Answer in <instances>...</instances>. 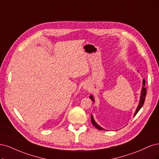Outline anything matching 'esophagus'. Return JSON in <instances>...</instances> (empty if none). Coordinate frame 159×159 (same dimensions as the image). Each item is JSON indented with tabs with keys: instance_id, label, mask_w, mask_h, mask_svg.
Returning <instances> with one entry per match:
<instances>
[{
	"instance_id": "esophagus-1",
	"label": "esophagus",
	"mask_w": 159,
	"mask_h": 159,
	"mask_svg": "<svg viewBox=\"0 0 159 159\" xmlns=\"http://www.w3.org/2000/svg\"><path fill=\"white\" fill-rule=\"evenodd\" d=\"M90 87H91V86L89 83H86L84 85V89H90Z\"/></svg>"
}]
</instances>
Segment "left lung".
<instances>
[{
	"label": "left lung",
	"mask_w": 159,
	"mask_h": 159,
	"mask_svg": "<svg viewBox=\"0 0 159 159\" xmlns=\"http://www.w3.org/2000/svg\"><path fill=\"white\" fill-rule=\"evenodd\" d=\"M143 86L142 87V90H141V97H140V101H139V105H138V107H137V110L135 112L134 114V116L138 113V111H139L140 110V109L142 107V106H143V104H144V102H145V96H146V94H147V89L146 88H145V79L143 80ZM90 98L92 99V100H93V102L94 101V98H93V96L90 95ZM91 121L92 123H93V125L97 128L98 129H100V130H104L103 128H102L100 125H98V124H96V121H94V118H93V115H91Z\"/></svg>",
	"instance_id": "obj_1"
}]
</instances>
